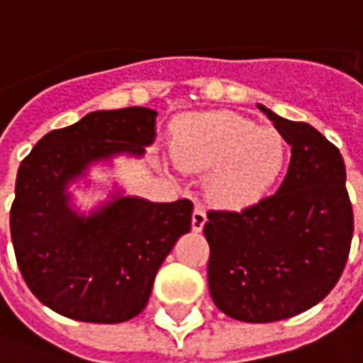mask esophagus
<instances>
[{
  "label": "esophagus",
  "mask_w": 363,
  "mask_h": 363,
  "mask_svg": "<svg viewBox=\"0 0 363 363\" xmlns=\"http://www.w3.org/2000/svg\"><path fill=\"white\" fill-rule=\"evenodd\" d=\"M206 223V212L202 210V206H196L194 212H192V229L194 231H202Z\"/></svg>",
  "instance_id": "1"
}]
</instances>
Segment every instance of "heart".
<instances>
[{"mask_svg": "<svg viewBox=\"0 0 363 363\" xmlns=\"http://www.w3.org/2000/svg\"><path fill=\"white\" fill-rule=\"evenodd\" d=\"M171 155L182 171H210L206 192L213 204L243 210L270 192L288 147L276 128L233 112H204L179 124Z\"/></svg>", "mask_w": 363, "mask_h": 363, "instance_id": "obj_1", "label": "heart"}]
</instances>
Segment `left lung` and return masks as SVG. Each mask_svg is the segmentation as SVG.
<instances>
[{"instance_id":"obj_1","label":"left lung","mask_w":363,"mask_h":363,"mask_svg":"<svg viewBox=\"0 0 363 363\" xmlns=\"http://www.w3.org/2000/svg\"><path fill=\"white\" fill-rule=\"evenodd\" d=\"M260 108L291 145L288 173L274 194L239 212L210 210L204 225L213 303L245 323L289 319L325 299L354 233L338 147L311 124Z\"/></svg>"}]
</instances>
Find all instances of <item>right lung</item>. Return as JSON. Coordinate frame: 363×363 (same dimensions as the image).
Segmentation results:
<instances>
[{
    "label": "right lung",
    "mask_w": 363,
    "mask_h": 363,
    "mask_svg": "<svg viewBox=\"0 0 363 363\" xmlns=\"http://www.w3.org/2000/svg\"><path fill=\"white\" fill-rule=\"evenodd\" d=\"M157 112L143 106L96 111L52 130L21 161L11 204L15 259L46 307L85 323H122L143 311L161 262L190 231L192 202L116 198L82 218L67 208V181L91 161L142 155Z\"/></svg>",
    "instance_id": "right-lung-1"
}]
</instances>
